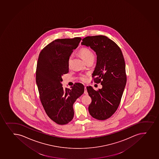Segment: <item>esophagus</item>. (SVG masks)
<instances>
[{
    "label": "esophagus",
    "instance_id": "1",
    "mask_svg": "<svg viewBox=\"0 0 159 159\" xmlns=\"http://www.w3.org/2000/svg\"><path fill=\"white\" fill-rule=\"evenodd\" d=\"M84 94H86V95H88L87 90L86 87H84Z\"/></svg>",
    "mask_w": 159,
    "mask_h": 159
}]
</instances>
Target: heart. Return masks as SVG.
I'll return each mask as SVG.
<instances>
[{"mask_svg": "<svg viewBox=\"0 0 159 159\" xmlns=\"http://www.w3.org/2000/svg\"><path fill=\"white\" fill-rule=\"evenodd\" d=\"M79 54H80L81 57L85 62H87L88 61H89L92 59H94L95 55L93 53V51L89 48H81L80 50L79 51ZM72 55H70L69 58H68V66H70L71 62ZM80 79L82 81L85 80L86 78L84 76H81L80 77Z\"/></svg>", "mask_w": 159, "mask_h": 159, "instance_id": "heart-1", "label": "heart"}]
</instances>
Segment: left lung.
Returning a JSON list of instances; mask_svg holds the SVG:
<instances>
[{
  "mask_svg": "<svg viewBox=\"0 0 159 159\" xmlns=\"http://www.w3.org/2000/svg\"><path fill=\"white\" fill-rule=\"evenodd\" d=\"M81 44L96 52V66L92 77L94 82L102 86L98 90L87 87L92 99L89 112L95 119L107 120L117 109L126 84L123 55L120 47L105 36H87Z\"/></svg>",
  "mask_w": 159,
  "mask_h": 159,
  "instance_id": "1",
  "label": "left lung"
}]
</instances>
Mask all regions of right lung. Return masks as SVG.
Returning <instances> with one entry per match:
<instances>
[{
    "label": "right lung",
    "mask_w": 159,
    "mask_h": 159,
    "mask_svg": "<svg viewBox=\"0 0 159 159\" xmlns=\"http://www.w3.org/2000/svg\"><path fill=\"white\" fill-rule=\"evenodd\" d=\"M81 38L55 39L40 52L36 82L40 100L48 116L56 123L65 125L73 119V105L84 93V86L75 83L70 89L62 87L63 75L69 72L68 58Z\"/></svg>",
    "instance_id": "right-lung-1"
}]
</instances>
